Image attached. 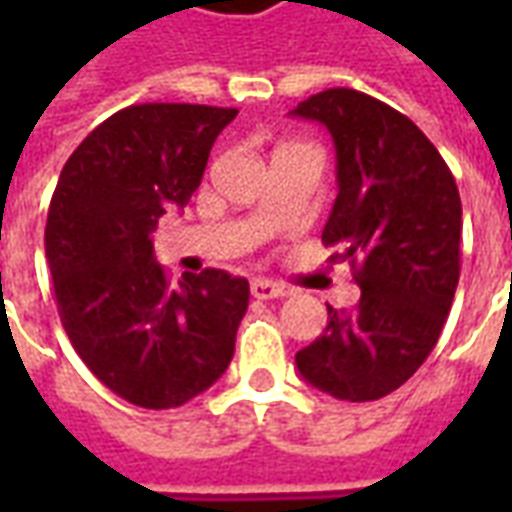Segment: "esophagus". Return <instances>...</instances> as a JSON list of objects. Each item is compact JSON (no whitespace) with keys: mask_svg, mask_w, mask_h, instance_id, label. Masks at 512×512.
Instances as JSON below:
<instances>
[{"mask_svg":"<svg viewBox=\"0 0 512 512\" xmlns=\"http://www.w3.org/2000/svg\"><path fill=\"white\" fill-rule=\"evenodd\" d=\"M252 296L263 301L282 299V296H285V288L277 285V282H271V279H255V282H252Z\"/></svg>","mask_w":512,"mask_h":512,"instance_id":"1","label":"esophagus"}]
</instances>
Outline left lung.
<instances>
[{
  "mask_svg": "<svg viewBox=\"0 0 512 512\" xmlns=\"http://www.w3.org/2000/svg\"><path fill=\"white\" fill-rule=\"evenodd\" d=\"M290 115L329 128L337 200L323 244L354 266L356 310L329 307L323 334L296 354L301 378L337 400L395 392L439 340L461 277V194L439 150L406 115L334 87Z\"/></svg>",
  "mask_w": 512,
  "mask_h": 512,
  "instance_id": "1",
  "label": "left lung"
}]
</instances>
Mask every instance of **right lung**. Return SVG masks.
<instances>
[{
    "label": "right lung",
    "instance_id": "add662e5",
    "mask_svg": "<svg viewBox=\"0 0 512 512\" xmlns=\"http://www.w3.org/2000/svg\"><path fill=\"white\" fill-rule=\"evenodd\" d=\"M238 109L136 104L84 136L57 180L46 260L76 354L115 395L175 408L224 376L249 282L219 268L172 285L153 260L169 205L197 191Z\"/></svg>",
    "mask_w": 512,
    "mask_h": 512
}]
</instances>
